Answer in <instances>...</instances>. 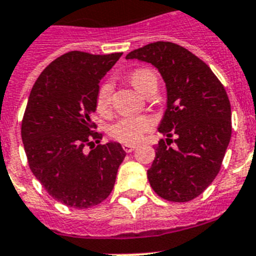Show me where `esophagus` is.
I'll list each match as a JSON object with an SVG mask.
<instances>
[{"label":"esophagus","instance_id":"1","mask_svg":"<svg viewBox=\"0 0 256 256\" xmlns=\"http://www.w3.org/2000/svg\"><path fill=\"white\" fill-rule=\"evenodd\" d=\"M122 148H124V152L130 154V152H132L135 148H136V146H135V144H124V146H122Z\"/></svg>","mask_w":256,"mask_h":256}]
</instances>
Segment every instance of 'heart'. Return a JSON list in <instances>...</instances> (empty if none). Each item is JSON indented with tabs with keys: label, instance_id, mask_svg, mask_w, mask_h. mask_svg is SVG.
<instances>
[{
	"label": "heart",
	"instance_id": "heart-1",
	"mask_svg": "<svg viewBox=\"0 0 256 256\" xmlns=\"http://www.w3.org/2000/svg\"><path fill=\"white\" fill-rule=\"evenodd\" d=\"M128 80L144 95L152 87H158V76L151 68H136L128 75ZM112 102V84L102 83L96 92L95 106L98 113L108 114L110 110ZM154 126V122L147 116H134V117H122L109 128V134L114 140L121 142L124 144H134L138 143L143 135L150 132Z\"/></svg>",
	"mask_w": 256,
	"mask_h": 256
}]
</instances>
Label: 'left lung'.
<instances>
[{"label":"left lung","mask_w":256,"mask_h":256,"mask_svg":"<svg viewBox=\"0 0 256 256\" xmlns=\"http://www.w3.org/2000/svg\"><path fill=\"white\" fill-rule=\"evenodd\" d=\"M126 58L152 64L166 86V110L158 124L166 139L158 142L147 170L150 184L166 200H192L218 174L230 142L232 110L224 86L207 64L174 42H151Z\"/></svg>","instance_id":"left-lung-1"}]
</instances>
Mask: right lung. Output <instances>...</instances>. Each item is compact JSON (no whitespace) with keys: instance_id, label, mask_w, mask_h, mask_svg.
Returning <instances> with one entry per match:
<instances>
[{"instance_id":"add662e5","label":"right lung","mask_w":256,"mask_h":256,"mask_svg":"<svg viewBox=\"0 0 256 256\" xmlns=\"http://www.w3.org/2000/svg\"><path fill=\"white\" fill-rule=\"evenodd\" d=\"M121 56L68 52L44 68L30 94L22 121L30 169L68 207L84 210L105 200L126 156L116 142L95 147L102 135L92 132L90 118L98 83Z\"/></svg>"}]
</instances>
